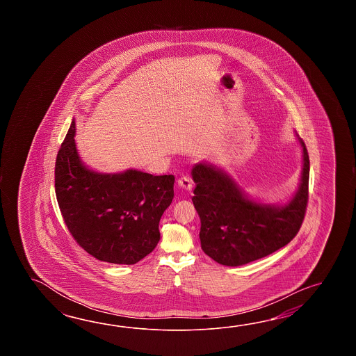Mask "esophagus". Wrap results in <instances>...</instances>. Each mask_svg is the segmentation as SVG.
Masks as SVG:
<instances>
[{
    "instance_id": "obj_1",
    "label": "esophagus",
    "mask_w": 356,
    "mask_h": 356,
    "mask_svg": "<svg viewBox=\"0 0 356 356\" xmlns=\"http://www.w3.org/2000/svg\"><path fill=\"white\" fill-rule=\"evenodd\" d=\"M178 186L181 187V188L186 189V191H191L192 187H193V184H192V179L187 177V175H183L179 179H178Z\"/></svg>"
}]
</instances>
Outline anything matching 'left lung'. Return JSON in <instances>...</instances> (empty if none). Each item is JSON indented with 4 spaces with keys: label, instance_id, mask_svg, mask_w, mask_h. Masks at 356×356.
I'll list each match as a JSON object with an SVG mask.
<instances>
[{
    "label": "left lung",
    "instance_id": "8db88e82",
    "mask_svg": "<svg viewBox=\"0 0 356 356\" xmlns=\"http://www.w3.org/2000/svg\"><path fill=\"white\" fill-rule=\"evenodd\" d=\"M302 147V183L285 206L257 204L243 196L229 175L200 163L192 169V198L201 219V248L220 265L241 266L266 257L294 239L309 198V155Z\"/></svg>",
    "mask_w": 356,
    "mask_h": 356
}]
</instances>
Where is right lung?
Here are the masks:
<instances>
[{"label": "right lung", "instance_id": "add662e5", "mask_svg": "<svg viewBox=\"0 0 356 356\" xmlns=\"http://www.w3.org/2000/svg\"><path fill=\"white\" fill-rule=\"evenodd\" d=\"M74 136L75 121L54 167L56 197L68 232L99 261L135 265L159 242L160 218L175 197V175L92 172L81 164Z\"/></svg>", "mask_w": 356, "mask_h": 356}]
</instances>
